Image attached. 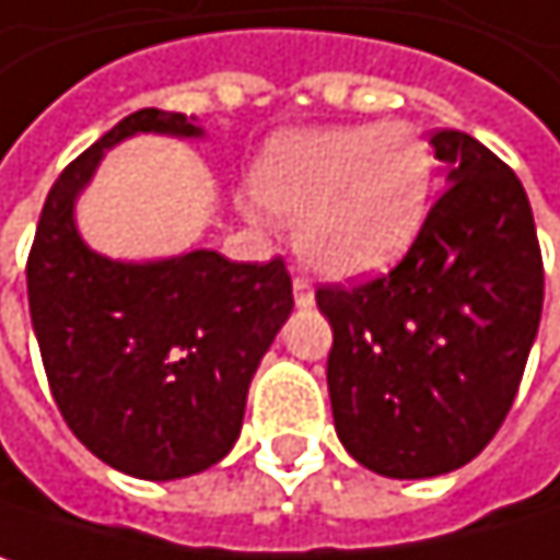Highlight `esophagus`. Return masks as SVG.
<instances>
[{
    "label": "esophagus",
    "instance_id": "esophagus-1",
    "mask_svg": "<svg viewBox=\"0 0 560 560\" xmlns=\"http://www.w3.org/2000/svg\"><path fill=\"white\" fill-rule=\"evenodd\" d=\"M292 289H295V305H299V308H312V305H315V289H312L308 278L299 275Z\"/></svg>",
    "mask_w": 560,
    "mask_h": 560
}]
</instances>
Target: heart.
Wrapping results in <instances>:
<instances>
[{"mask_svg":"<svg viewBox=\"0 0 560 560\" xmlns=\"http://www.w3.org/2000/svg\"><path fill=\"white\" fill-rule=\"evenodd\" d=\"M433 150L410 124H351L275 137L252 170L255 202L299 222V255L331 278L390 268L427 222Z\"/></svg>","mask_w":560,"mask_h":560,"instance_id":"obj_1","label":"heart"}]
</instances>
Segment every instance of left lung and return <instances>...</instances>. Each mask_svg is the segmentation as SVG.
Segmentation results:
<instances>
[{
    "label": "left lung",
    "mask_w": 560,
    "mask_h": 560,
    "mask_svg": "<svg viewBox=\"0 0 560 560\" xmlns=\"http://www.w3.org/2000/svg\"><path fill=\"white\" fill-rule=\"evenodd\" d=\"M446 189L404 261L318 289L328 394L345 450L387 479H433L499 433L538 335L545 268L518 176L476 137L436 130Z\"/></svg>",
    "instance_id": "left-lung-1"
}]
</instances>
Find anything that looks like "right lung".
I'll use <instances>...</instances> for the list:
<instances>
[{"mask_svg":"<svg viewBox=\"0 0 560 560\" xmlns=\"http://www.w3.org/2000/svg\"><path fill=\"white\" fill-rule=\"evenodd\" d=\"M137 133L199 140L196 117L143 107L55 179L28 252V312L51 397L110 469L170 482L215 466L238 440L248 384L295 299L282 258L212 248L153 261L94 252L74 202L104 150Z\"/></svg>","mask_w":560,"mask_h":560,"instance_id":"add662e5","label":"right lung"}]
</instances>
